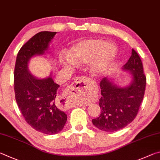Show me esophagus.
I'll return each mask as SVG.
<instances>
[{"label": "esophagus", "mask_w": 160, "mask_h": 160, "mask_svg": "<svg viewBox=\"0 0 160 160\" xmlns=\"http://www.w3.org/2000/svg\"><path fill=\"white\" fill-rule=\"evenodd\" d=\"M91 93L90 81L86 77H81L73 82L70 87L67 89L66 93L62 98V105L64 110L72 108L73 106V99L77 95L88 96Z\"/></svg>", "instance_id": "1"}]
</instances>
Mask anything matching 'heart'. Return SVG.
Wrapping results in <instances>:
<instances>
[{"mask_svg":"<svg viewBox=\"0 0 160 160\" xmlns=\"http://www.w3.org/2000/svg\"><path fill=\"white\" fill-rule=\"evenodd\" d=\"M116 55L117 48L114 44L105 43L101 39L89 38L74 45L67 52V58L77 65L91 61V74L98 77L105 72Z\"/></svg>","mask_w":160,"mask_h":160,"instance_id":"1","label":"heart"}]
</instances>
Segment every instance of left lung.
I'll return each instance as SVG.
<instances>
[{"instance_id": "8db88e82", "label": "left lung", "mask_w": 160, "mask_h": 160, "mask_svg": "<svg viewBox=\"0 0 160 160\" xmlns=\"http://www.w3.org/2000/svg\"><path fill=\"white\" fill-rule=\"evenodd\" d=\"M139 55L132 49L129 60L122 67L129 71L132 81L126 87H119L107 77L100 83L102 97L99 100L100 114L92 119L99 129L113 132L122 129L136 118L143 99L146 77Z\"/></svg>"}]
</instances>
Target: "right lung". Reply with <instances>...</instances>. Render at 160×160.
Masks as SVG:
<instances>
[{
    "instance_id": "obj_1",
    "label": "right lung",
    "mask_w": 160,
    "mask_h": 160,
    "mask_svg": "<svg viewBox=\"0 0 160 160\" xmlns=\"http://www.w3.org/2000/svg\"><path fill=\"white\" fill-rule=\"evenodd\" d=\"M57 32H41L31 38L18 53L14 72L15 100L25 121L35 130L48 135L62 130L67 115L58 108L56 94L60 86L50 77L38 78L28 69L35 55H43Z\"/></svg>"
}]
</instances>
